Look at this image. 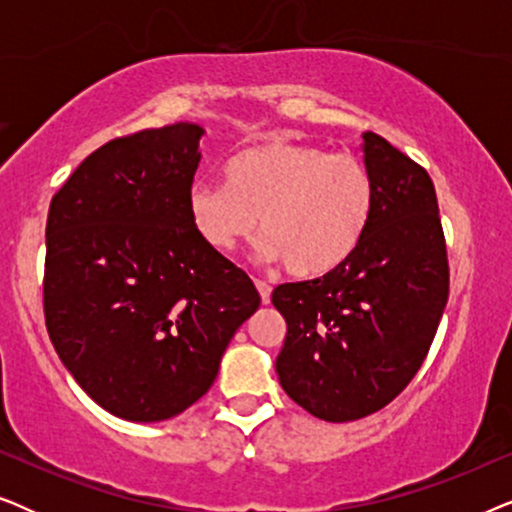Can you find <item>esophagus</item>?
<instances>
[{
  "label": "esophagus",
  "mask_w": 512,
  "mask_h": 512,
  "mask_svg": "<svg viewBox=\"0 0 512 512\" xmlns=\"http://www.w3.org/2000/svg\"><path fill=\"white\" fill-rule=\"evenodd\" d=\"M256 289H258V293H261V300H263V305H268L270 303V296H272V289H270V284L268 282H263V279H256Z\"/></svg>",
  "instance_id": "1"
}]
</instances>
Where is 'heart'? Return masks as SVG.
<instances>
[{
  "label": "heart",
  "mask_w": 512,
  "mask_h": 512,
  "mask_svg": "<svg viewBox=\"0 0 512 512\" xmlns=\"http://www.w3.org/2000/svg\"><path fill=\"white\" fill-rule=\"evenodd\" d=\"M375 212V184L349 153L286 142L251 144L223 167V181H198L188 214L209 249L230 254L258 228L256 254L286 263L300 279L340 270L366 240Z\"/></svg>",
  "instance_id": "obj_1"
}]
</instances>
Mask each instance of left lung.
<instances>
[{
    "mask_svg": "<svg viewBox=\"0 0 512 512\" xmlns=\"http://www.w3.org/2000/svg\"><path fill=\"white\" fill-rule=\"evenodd\" d=\"M361 149L375 184L366 240L331 275L272 291L286 319L279 384L324 422L373 415L408 387L450 293L431 177L375 132Z\"/></svg>",
    "mask_w": 512,
    "mask_h": 512,
    "instance_id": "8db88e82",
    "label": "left lung"
}]
</instances>
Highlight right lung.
Returning a JSON list of instances; mask_svg holds the SVG:
<instances>
[{
	"mask_svg": "<svg viewBox=\"0 0 512 512\" xmlns=\"http://www.w3.org/2000/svg\"><path fill=\"white\" fill-rule=\"evenodd\" d=\"M202 135L174 123L111 139L48 209V335L79 387L128 422H163L205 396L261 305L188 214Z\"/></svg>",
	"mask_w": 512,
	"mask_h": 512,
	"instance_id": "obj_1",
	"label": "right lung"
}]
</instances>
